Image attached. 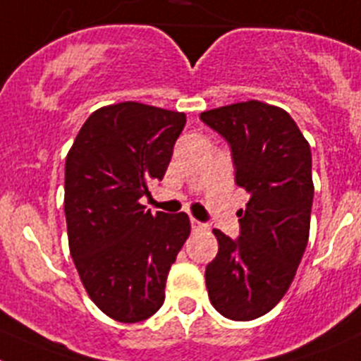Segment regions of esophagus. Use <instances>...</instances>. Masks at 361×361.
<instances>
[{
  "instance_id": "1",
  "label": "esophagus",
  "mask_w": 361,
  "mask_h": 361,
  "mask_svg": "<svg viewBox=\"0 0 361 361\" xmlns=\"http://www.w3.org/2000/svg\"><path fill=\"white\" fill-rule=\"evenodd\" d=\"M190 226H192V230H194V231H201V230H207V228H208L204 222L197 221V219H194V217H190Z\"/></svg>"
}]
</instances>
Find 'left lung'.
Listing matches in <instances>:
<instances>
[{
  "label": "left lung",
  "mask_w": 361,
  "mask_h": 361,
  "mask_svg": "<svg viewBox=\"0 0 361 361\" xmlns=\"http://www.w3.org/2000/svg\"><path fill=\"white\" fill-rule=\"evenodd\" d=\"M200 119L226 140L235 183L249 192L240 233L214 230L217 257L207 265L208 298L231 321L271 312L290 287L310 233L312 151L285 110L260 101L208 110Z\"/></svg>",
  "instance_id": "8db88e82"
}]
</instances>
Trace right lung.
Wrapping results in <instances>:
<instances>
[{
  "label": "right lung",
  "instance_id": "add662e5",
  "mask_svg": "<svg viewBox=\"0 0 361 361\" xmlns=\"http://www.w3.org/2000/svg\"><path fill=\"white\" fill-rule=\"evenodd\" d=\"M185 123V114L149 104H110L85 121L66 158L71 257L90 299L119 322L160 310L190 233L185 212L151 214L140 204L164 178Z\"/></svg>",
  "mask_w": 361,
  "mask_h": 361
}]
</instances>
